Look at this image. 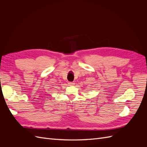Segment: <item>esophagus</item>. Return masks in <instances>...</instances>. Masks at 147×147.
<instances>
[{"instance_id": "34e87169", "label": "esophagus", "mask_w": 147, "mask_h": 147, "mask_svg": "<svg viewBox=\"0 0 147 147\" xmlns=\"http://www.w3.org/2000/svg\"><path fill=\"white\" fill-rule=\"evenodd\" d=\"M74 84H75V83H74V82H68V84H69V85H70V86L74 85Z\"/></svg>"}]
</instances>
